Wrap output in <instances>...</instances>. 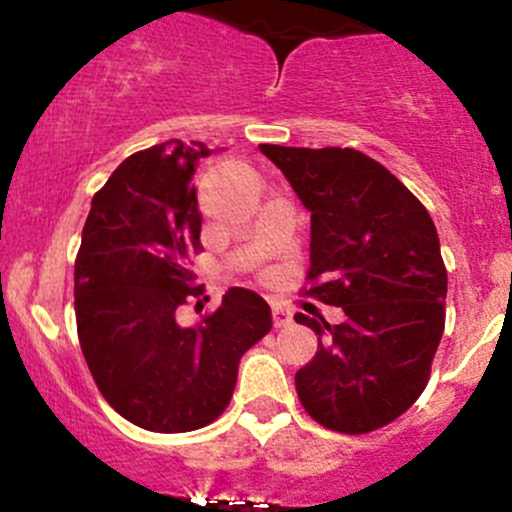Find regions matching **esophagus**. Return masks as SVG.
<instances>
[{"instance_id":"34e87169","label":"esophagus","mask_w":512,"mask_h":512,"mask_svg":"<svg viewBox=\"0 0 512 512\" xmlns=\"http://www.w3.org/2000/svg\"><path fill=\"white\" fill-rule=\"evenodd\" d=\"M272 322H275V327H285V324L292 322V312L282 304H272Z\"/></svg>"}]
</instances>
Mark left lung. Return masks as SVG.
Wrapping results in <instances>:
<instances>
[{
	"label": "left lung",
	"instance_id": "8db88e82",
	"mask_svg": "<svg viewBox=\"0 0 512 512\" xmlns=\"http://www.w3.org/2000/svg\"><path fill=\"white\" fill-rule=\"evenodd\" d=\"M260 151L312 213L304 294L347 317L294 314L319 337L294 376L299 401L324 428L376 431L426 389L443 337L448 275L436 225L396 175L354 148Z\"/></svg>",
	"mask_w": 512,
	"mask_h": 512
}]
</instances>
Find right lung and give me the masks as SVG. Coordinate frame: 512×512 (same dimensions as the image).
Returning a JSON list of instances; mask_svg holds the SVG:
<instances>
[{"label":"right lung","mask_w":512,"mask_h":512,"mask_svg":"<svg viewBox=\"0 0 512 512\" xmlns=\"http://www.w3.org/2000/svg\"><path fill=\"white\" fill-rule=\"evenodd\" d=\"M205 143L168 141L123 160L91 200L74 265L81 352L98 391L146 431L213 423L235 391L242 354L272 329L252 289H227L195 327L175 309L203 294L188 270L203 250L193 175Z\"/></svg>","instance_id":"right-lung-1"}]
</instances>
